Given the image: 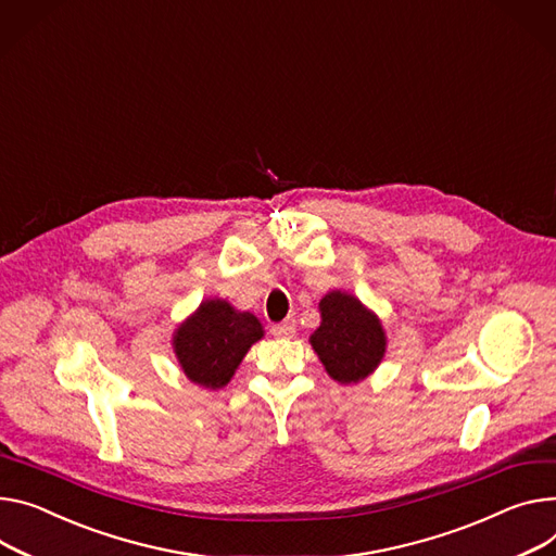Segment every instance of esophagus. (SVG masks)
I'll list each match as a JSON object with an SVG mask.
<instances>
[{
	"label": "esophagus",
	"instance_id": "34e87169",
	"mask_svg": "<svg viewBox=\"0 0 556 556\" xmlns=\"http://www.w3.org/2000/svg\"><path fill=\"white\" fill-rule=\"evenodd\" d=\"M271 333H274L276 338H291V336L295 333V323H293L291 318H287V320L274 325V327H271Z\"/></svg>",
	"mask_w": 556,
	"mask_h": 556
}]
</instances>
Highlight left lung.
Masks as SVG:
<instances>
[{"instance_id": "1", "label": "left lung", "mask_w": 556, "mask_h": 556, "mask_svg": "<svg viewBox=\"0 0 556 556\" xmlns=\"http://www.w3.org/2000/svg\"><path fill=\"white\" fill-rule=\"evenodd\" d=\"M323 323L312 345L327 374L338 382H358L386 354V333L374 314L354 295L331 291L320 301Z\"/></svg>"}]
</instances>
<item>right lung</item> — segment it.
Returning <instances> with one entry per match:
<instances>
[{
	"label": "right lung",
	"instance_id": "add662e5",
	"mask_svg": "<svg viewBox=\"0 0 556 556\" xmlns=\"http://www.w3.org/2000/svg\"><path fill=\"white\" fill-rule=\"evenodd\" d=\"M263 338V327L253 314L236 312L225 301L200 305L174 338L176 356L195 386L218 390L227 386L247 350Z\"/></svg>",
	"mask_w": 556,
	"mask_h": 556
}]
</instances>
